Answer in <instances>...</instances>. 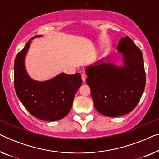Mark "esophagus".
<instances>
[{"label":"esophagus","mask_w":159,"mask_h":159,"mask_svg":"<svg viewBox=\"0 0 159 159\" xmlns=\"http://www.w3.org/2000/svg\"><path fill=\"white\" fill-rule=\"evenodd\" d=\"M81 77H82V82H85V80H86V75H85V74H82V76H81Z\"/></svg>","instance_id":"esophagus-1"}]
</instances>
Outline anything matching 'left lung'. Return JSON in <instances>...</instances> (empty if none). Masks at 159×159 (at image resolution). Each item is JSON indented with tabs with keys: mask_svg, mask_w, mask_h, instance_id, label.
<instances>
[{
	"mask_svg": "<svg viewBox=\"0 0 159 159\" xmlns=\"http://www.w3.org/2000/svg\"><path fill=\"white\" fill-rule=\"evenodd\" d=\"M119 64L108 55L85 69L91 95L96 110L109 117L131 112L138 105L145 87L143 53L127 36L117 46Z\"/></svg>",
	"mask_w": 159,
	"mask_h": 159,
	"instance_id": "8db88e82",
	"label": "left lung"
}]
</instances>
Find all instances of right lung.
I'll return each mask as SVG.
<instances>
[{
    "mask_svg": "<svg viewBox=\"0 0 159 159\" xmlns=\"http://www.w3.org/2000/svg\"><path fill=\"white\" fill-rule=\"evenodd\" d=\"M17 54L14 61V88L21 103L32 116L43 121L60 120L70 111L74 98L82 85L80 73H60L45 81L30 77L25 66V56L31 41Z\"/></svg>",
    "mask_w": 159,
    "mask_h": 159,
    "instance_id": "obj_1",
    "label": "right lung"
}]
</instances>
